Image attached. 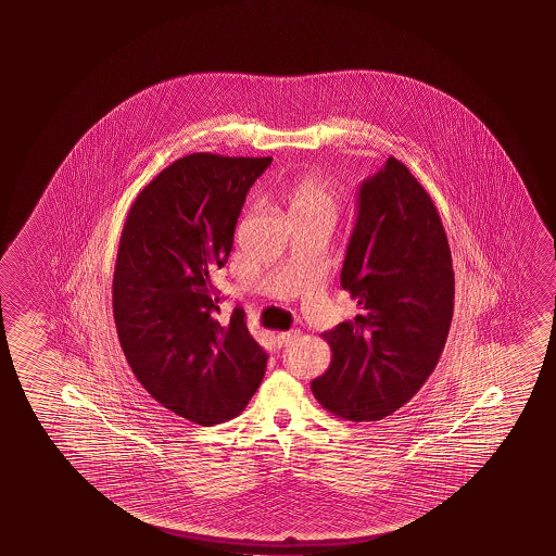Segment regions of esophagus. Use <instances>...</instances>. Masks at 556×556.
<instances>
[{"label":"esophagus","mask_w":556,"mask_h":556,"mask_svg":"<svg viewBox=\"0 0 556 556\" xmlns=\"http://www.w3.org/2000/svg\"><path fill=\"white\" fill-rule=\"evenodd\" d=\"M296 337H299V331H296V329H291V331H281V333H277V345L287 346L289 343H292Z\"/></svg>","instance_id":"34e87169"}]
</instances>
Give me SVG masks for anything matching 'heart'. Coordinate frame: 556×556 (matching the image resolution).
<instances>
[{
	"label": "heart",
	"instance_id": "heart-1",
	"mask_svg": "<svg viewBox=\"0 0 556 556\" xmlns=\"http://www.w3.org/2000/svg\"><path fill=\"white\" fill-rule=\"evenodd\" d=\"M287 201L294 219H328L336 223L339 200L318 174H304L287 188Z\"/></svg>",
	"mask_w": 556,
	"mask_h": 556
}]
</instances>
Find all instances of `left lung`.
<instances>
[{"instance_id":"1","label":"left lung","mask_w":556,"mask_h":556,"mask_svg":"<svg viewBox=\"0 0 556 556\" xmlns=\"http://www.w3.org/2000/svg\"><path fill=\"white\" fill-rule=\"evenodd\" d=\"M454 267L434 203L390 156L358 190L341 287L356 301L351 321L321 333L331 365L314 397L341 419L380 420L434 372L454 316Z\"/></svg>"}]
</instances>
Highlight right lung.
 Masks as SVG:
<instances>
[{
	"mask_svg": "<svg viewBox=\"0 0 556 556\" xmlns=\"http://www.w3.org/2000/svg\"><path fill=\"white\" fill-rule=\"evenodd\" d=\"M269 164L271 156H182L139 191L119 237L112 306L122 351L153 400L201 427L235 419L264 378L267 353L244 309L219 318L213 275Z\"/></svg>",
	"mask_w": 556,
	"mask_h": 556,
	"instance_id": "obj_1",
	"label": "right lung"
}]
</instances>
